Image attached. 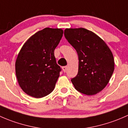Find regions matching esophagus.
<instances>
[{"instance_id":"obj_1","label":"esophagus","mask_w":128,"mask_h":128,"mask_svg":"<svg viewBox=\"0 0 128 128\" xmlns=\"http://www.w3.org/2000/svg\"><path fill=\"white\" fill-rule=\"evenodd\" d=\"M67 68H67V66H64V67H62V69L63 72H66Z\"/></svg>"}]
</instances>
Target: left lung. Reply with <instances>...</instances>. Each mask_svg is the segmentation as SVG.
<instances>
[{
	"mask_svg": "<svg viewBox=\"0 0 128 128\" xmlns=\"http://www.w3.org/2000/svg\"><path fill=\"white\" fill-rule=\"evenodd\" d=\"M64 36L78 57V74L71 79L75 88L87 95L100 92L114 71L111 50L104 40L86 28H66Z\"/></svg>",
	"mask_w": 128,
	"mask_h": 128,
	"instance_id": "1",
	"label": "left lung"
}]
</instances>
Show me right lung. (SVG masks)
<instances>
[{"label": "right lung", "mask_w": 128, "mask_h": 128, "mask_svg": "<svg viewBox=\"0 0 128 128\" xmlns=\"http://www.w3.org/2000/svg\"><path fill=\"white\" fill-rule=\"evenodd\" d=\"M63 30L45 28L24 44L15 62L19 86L27 95L42 98L51 94L61 70L56 63L54 50L60 42Z\"/></svg>", "instance_id": "right-lung-1"}]
</instances>
